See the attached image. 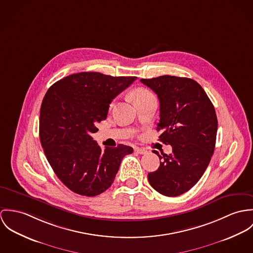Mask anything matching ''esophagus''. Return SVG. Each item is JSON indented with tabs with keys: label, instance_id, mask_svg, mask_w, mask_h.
Listing matches in <instances>:
<instances>
[{
	"label": "esophagus",
	"instance_id": "1",
	"mask_svg": "<svg viewBox=\"0 0 253 253\" xmlns=\"http://www.w3.org/2000/svg\"><path fill=\"white\" fill-rule=\"evenodd\" d=\"M135 151H136L137 153H139V154H145V153L147 152L146 149L140 148V147H135Z\"/></svg>",
	"mask_w": 253,
	"mask_h": 253
}]
</instances>
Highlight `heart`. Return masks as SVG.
<instances>
[{
    "label": "heart",
    "mask_w": 253,
    "mask_h": 253,
    "mask_svg": "<svg viewBox=\"0 0 253 253\" xmlns=\"http://www.w3.org/2000/svg\"><path fill=\"white\" fill-rule=\"evenodd\" d=\"M153 94L149 91V90H147V89H145V88H142V87H139V88H137V89H135L134 91H133V93H132V98H133V100H134V102H138V101H140V100H142V99H145V98H147V97H150V96H152Z\"/></svg>",
    "instance_id": "1"
}]
</instances>
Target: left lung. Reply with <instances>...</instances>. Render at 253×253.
<instances>
[{"label": "left lung", "instance_id": "1", "mask_svg": "<svg viewBox=\"0 0 253 253\" xmlns=\"http://www.w3.org/2000/svg\"><path fill=\"white\" fill-rule=\"evenodd\" d=\"M140 82L160 102V140L171 145L155 171L148 172L150 185L164 196H179L192 188L208 168L214 151L217 117L202 86L187 78L161 76Z\"/></svg>", "mask_w": 253, "mask_h": 253}]
</instances>
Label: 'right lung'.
<instances>
[{
	"label": "right lung",
	"mask_w": 253,
	"mask_h": 253,
	"mask_svg": "<svg viewBox=\"0 0 253 253\" xmlns=\"http://www.w3.org/2000/svg\"><path fill=\"white\" fill-rule=\"evenodd\" d=\"M136 77L74 74L51 85L40 112V140L58 178L73 192L97 196L112 184L128 145L102 149L91 135L107 118L113 99Z\"/></svg>",
	"instance_id": "right-lung-1"
}]
</instances>
